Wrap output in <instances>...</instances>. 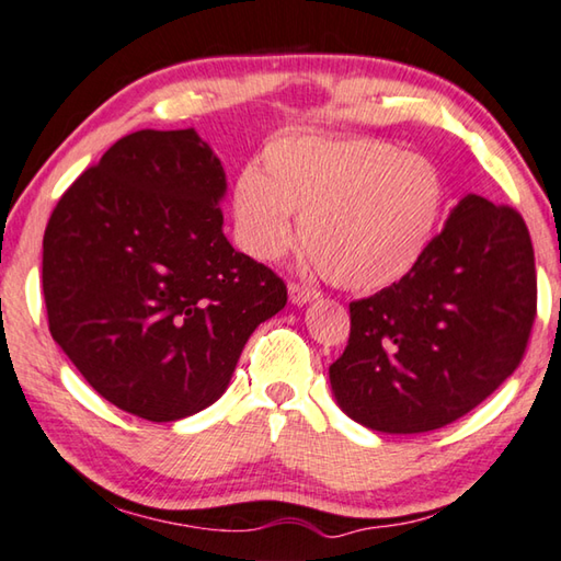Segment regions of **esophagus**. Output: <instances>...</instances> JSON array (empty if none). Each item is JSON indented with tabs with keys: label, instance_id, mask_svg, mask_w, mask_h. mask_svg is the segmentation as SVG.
<instances>
[{
	"label": "esophagus",
	"instance_id": "esophagus-1",
	"mask_svg": "<svg viewBox=\"0 0 561 561\" xmlns=\"http://www.w3.org/2000/svg\"><path fill=\"white\" fill-rule=\"evenodd\" d=\"M288 296H290L293 306H308V302L316 300V298L320 296V293L312 290V288L300 286V283H290V286H288Z\"/></svg>",
	"mask_w": 561,
	"mask_h": 561
}]
</instances>
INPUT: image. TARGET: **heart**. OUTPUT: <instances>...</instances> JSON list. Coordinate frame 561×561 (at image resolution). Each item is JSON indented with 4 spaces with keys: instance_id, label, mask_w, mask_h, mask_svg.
Masks as SVG:
<instances>
[{
    "instance_id": "1",
    "label": "heart",
    "mask_w": 561,
    "mask_h": 561,
    "mask_svg": "<svg viewBox=\"0 0 561 561\" xmlns=\"http://www.w3.org/2000/svg\"><path fill=\"white\" fill-rule=\"evenodd\" d=\"M446 204L444 176L426 157L375 137L290 135L271 142L263 170L233 184L239 243L273 261L296 243L347 290H381L424 259Z\"/></svg>"
}]
</instances>
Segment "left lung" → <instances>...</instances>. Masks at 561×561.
Instances as JSON below:
<instances>
[{"label":"left lung","instance_id":"left-lung-1","mask_svg":"<svg viewBox=\"0 0 561 561\" xmlns=\"http://www.w3.org/2000/svg\"><path fill=\"white\" fill-rule=\"evenodd\" d=\"M535 316L525 219L468 194L407 278L350 302L332 394L350 419L381 434L448 426L517 369Z\"/></svg>","mask_w":561,"mask_h":561}]
</instances>
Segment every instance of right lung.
Masks as SVG:
<instances>
[{
  "label": "right lung",
  "mask_w": 561,
  "mask_h": 561,
  "mask_svg": "<svg viewBox=\"0 0 561 561\" xmlns=\"http://www.w3.org/2000/svg\"><path fill=\"white\" fill-rule=\"evenodd\" d=\"M224 194V167L194 127L137 130L46 224L48 330L127 414L162 424L211 407L251 332L286 308V283L226 241Z\"/></svg>",
  "instance_id": "right-lung-1"
}]
</instances>
